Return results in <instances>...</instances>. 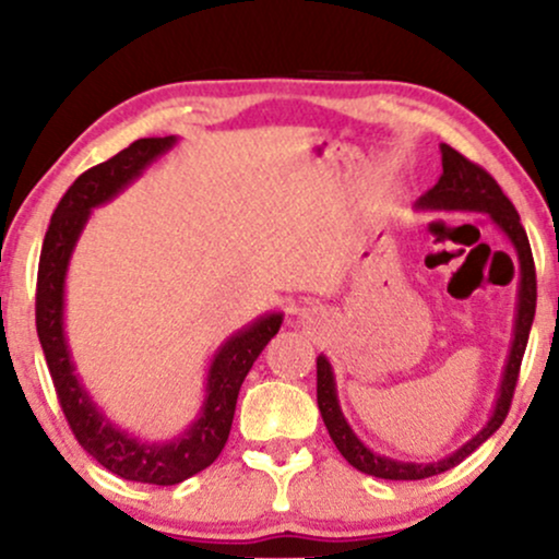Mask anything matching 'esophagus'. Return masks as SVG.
<instances>
[{"instance_id": "esophagus-1", "label": "esophagus", "mask_w": 559, "mask_h": 559, "mask_svg": "<svg viewBox=\"0 0 559 559\" xmlns=\"http://www.w3.org/2000/svg\"><path fill=\"white\" fill-rule=\"evenodd\" d=\"M320 312V307H316V305H310V307H305V310H301V320H312Z\"/></svg>"}]
</instances>
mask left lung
Listing matches in <instances>:
<instances>
[{
	"label": "left lung",
	"instance_id": "left-lung-1",
	"mask_svg": "<svg viewBox=\"0 0 559 559\" xmlns=\"http://www.w3.org/2000/svg\"><path fill=\"white\" fill-rule=\"evenodd\" d=\"M441 168L444 173L439 176V181L431 191H426L415 210H426V213H480L504 234V239L510 241V247L515 249L518 267H521V281H518V299H515V320H512V342L510 352H507L502 381H499L497 400H493V409L486 420V426L478 433H473L463 447L454 449L447 457L433 460V463H407V460H394L386 454H378L370 449L365 441L352 431V426L346 423L342 404H338L336 394V376L329 357L318 355V409L323 415L325 428H329L333 444L338 452L344 454V460L352 467H357L360 473L368 476L386 478V480H420L439 476V473L449 471V467L460 465L467 454H473L484 444L489 436H493L499 426L507 418V409H510L512 394H515L518 373H521L523 352L528 344L531 323L536 316V271H534V258H531L528 236L521 226V215L512 207V202L502 194L499 183L478 165H473L471 159H465L460 152H454L452 146L441 144Z\"/></svg>",
	"mask_w": 559,
	"mask_h": 559
}]
</instances>
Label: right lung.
Masks as SVG:
<instances>
[{
	"instance_id": "right-lung-1",
	"label": "right lung",
	"mask_w": 559,
	"mask_h": 559,
	"mask_svg": "<svg viewBox=\"0 0 559 559\" xmlns=\"http://www.w3.org/2000/svg\"><path fill=\"white\" fill-rule=\"evenodd\" d=\"M176 144L178 136L139 139L112 159L75 178L49 221L36 286L38 342L52 373L57 400L62 404V413L75 439L96 463L115 476L155 486H176L215 463L228 441L243 378L284 323V312H265L230 333L226 342L217 346L207 365L202 407L176 439H139L136 433L126 431L107 418L105 409L83 386L66 336V278L70 258L92 217V210L112 202Z\"/></svg>"
}]
</instances>
